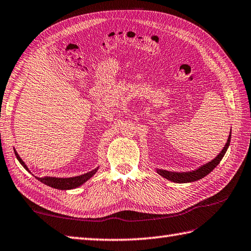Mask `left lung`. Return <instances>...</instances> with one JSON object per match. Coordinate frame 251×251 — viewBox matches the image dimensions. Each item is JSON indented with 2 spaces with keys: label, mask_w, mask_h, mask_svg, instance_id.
Masks as SVG:
<instances>
[{
  "label": "left lung",
  "mask_w": 251,
  "mask_h": 251,
  "mask_svg": "<svg viewBox=\"0 0 251 251\" xmlns=\"http://www.w3.org/2000/svg\"><path fill=\"white\" fill-rule=\"evenodd\" d=\"M229 142H230V134H229L226 145H225L223 150L220 152L217 158L213 159L211 162H209V163L202 165L198 170L193 171V172H188V173H176V172L158 170V173L161 176H163V177L168 178L169 180L174 181V183H190V181H195V180L203 178L204 176H207L210 173V172H212L215 166L220 163L221 160L223 159L225 152H226L228 146H229Z\"/></svg>",
  "instance_id": "1"
}]
</instances>
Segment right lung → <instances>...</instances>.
Returning <instances> with one entry per match:
<instances>
[{"label":"right lung","mask_w":251,"mask_h":251,"mask_svg":"<svg viewBox=\"0 0 251 251\" xmlns=\"http://www.w3.org/2000/svg\"><path fill=\"white\" fill-rule=\"evenodd\" d=\"M15 155H16V158L19 161V163H21L24 168L28 171L26 164H25L24 161L19 158V155L17 154L16 151H15ZM97 171H98V168L96 170L89 172V173H86V174L80 175V176H75V177H68V178H57V177H42V178L37 177V178L40 180L41 183L50 186V187H53L55 189L66 190V189L76 188V187H78V186L82 185L85 181H87L90 177H92L93 174H95Z\"/></svg>","instance_id":"add662e5"}]
</instances>
